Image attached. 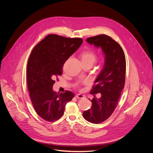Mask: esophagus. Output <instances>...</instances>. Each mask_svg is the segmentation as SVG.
Wrapping results in <instances>:
<instances>
[{
	"mask_svg": "<svg viewBox=\"0 0 153 153\" xmlns=\"http://www.w3.org/2000/svg\"><path fill=\"white\" fill-rule=\"evenodd\" d=\"M84 97H85V96L83 95V94H77V95L76 96V97H77V98H78V99H82V98H83Z\"/></svg>",
	"mask_w": 153,
	"mask_h": 153,
	"instance_id": "obj_1",
	"label": "esophagus"
}]
</instances>
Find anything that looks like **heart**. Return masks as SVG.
Returning a JSON list of instances; mask_svg holds the SVG:
<instances>
[{
    "mask_svg": "<svg viewBox=\"0 0 153 153\" xmlns=\"http://www.w3.org/2000/svg\"><path fill=\"white\" fill-rule=\"evenodd\" d=\"M80 57L82 59V63H93L96 61L97 58V54L96 51L90 48L86 49L83 51L80 54ZM105 62V57L103 56L100 59L101 63H104Z\"/></svg>",
    "mask_w": 153,
    "mask_h": 153,
    "instance_id": "heart-1",
    "label": "heart"
}]
</instances>
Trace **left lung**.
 <instances>
[{
	"mask_svg": "<svg viewBox=\"0 0 153 153\" xmlns=\"http://www.w3.org/2000/svg\"><path fill=\"white\" fill-rule=\"evenodd\" d=\"M86 42L102 48L105 54L104 66L90 91L94 95L91 109L83 116L93 123H100L111 116L117 105L125 82L126 60L123 50L111 37L100 34L87 39ZM100 93L99 99L95 94Z\"/></svg>",
	"mask_w": 153,
	"mask_h": 153,
	"instance_id": "8db88e82",
	"label": "left lung"
}]
</instances>
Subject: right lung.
I'll return each instance as SVG.
<instances>
[{"label":"right lung","instance_id":"1","mask_svg":"<svg viewBox=\"0 0 153 153\" xmlns=\"http://www.w3.org/2000/svg\"><path fill=\"white\" fill-rule=\"evenodd\" d=\"M82 42L81 38L49 34L32 50L27 63L28 90L35 111L43 120H59L64 113L65 105L74 97L70 91L59 93L52 88L54 80L62 74L65 62Z\"/></svg>","mask_w":153,"mask_h":153}]
</instances>
